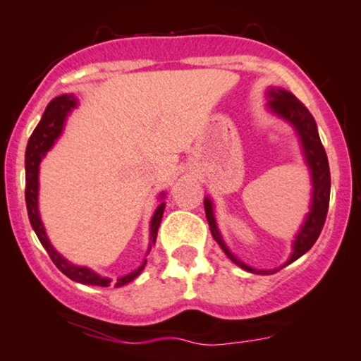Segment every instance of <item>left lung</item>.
<instances>
[{"mask_svg": "<svg viewBox=\"0 0 361 361\" xmlns=\"http://www.w3.org/2000/svg\"><path fill=\"white\" fill-rule=\"evenodd\" d=\"M267 98L268 104L267 109L273 116L280 117L286 123H289L294 128L295 135H298L299 145H301V152L305 155V162L308 164L310 169V178H311V202H310V212L306 214L305 221H302L301 228L295 233L294 240H292V252L290 257L282 264V267L275 268V270H256V268L249 267L244 261L238 259L228 244L223 238L221 231L218 228V223L214 218V204L209 197L204 199V209H206V218L209 223V228L214 240L218 242L219 247L223 249V252L230 257V261H233L237 267H240L242 270L249 273H256V275H271L282 270L283 267L290 264L292 261L299 259L302 254H306L313 247V244L317 242L318 235H320L322 228H324L325 218H327L329 211V200H331V169H329V161L327 154H325L324 145L320 142V136H318L317 123H314L313 116H311L308 109L290 93V91L283 88H275L270 86L267 90Z\"/></svg>", "mask_w": 361, "mask_h": 361, "instance_id": "8db88e82", "label": "left lung"}]
</instances>
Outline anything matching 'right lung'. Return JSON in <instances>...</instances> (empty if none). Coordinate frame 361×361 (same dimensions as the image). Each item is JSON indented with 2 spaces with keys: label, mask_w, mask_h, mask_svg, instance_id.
I'll return each instance as SVG.
<instances>
[{
  "label": "right lung",
  "mask_w": 361,
  "mask_h": 361,
  "mask_svg": "<svg viewBox=\"0 0 361 361\" xmlns=\"http://www.w3.org/2000/svg\"><path fill=\"white\" fill-rule=\"evenodd\" d=\"M78 107V98L74 94H60V97L53 98L48 104L47 111H44L43 117H41L39 124L36 126V130L30 135L27 149H25V204H27V214L29 221L32 230L36 231L37 238H39L41 245L47 249V252L50 254L51 261L55 263V267L59 268L63 275L69 276L71 280L79 283H85V286H98V287H123L126 283L133 282L140 273L145 268L147 259L142 261L138 268H135L128 275L119 276L117 280L109 279V276L98 275L97 271H93L88 267H79V264L71 263L69 259L62 256L55 247L51 245L50 238H48L47 230H44L43 221H41L39 214V164L43 161L44 155L48 154V150L55 145L56 140L62 135L63 126H66V121L69 117V114ZM159 199H164V193L159 195ZM166 202H161L155 209L154 216L150 219V242L149 249H147V256H149L152 245H155V238H157L159 225H161L162 214H164Z\"/></svg>",
  "instance_id": "1"
}]
</instances>
